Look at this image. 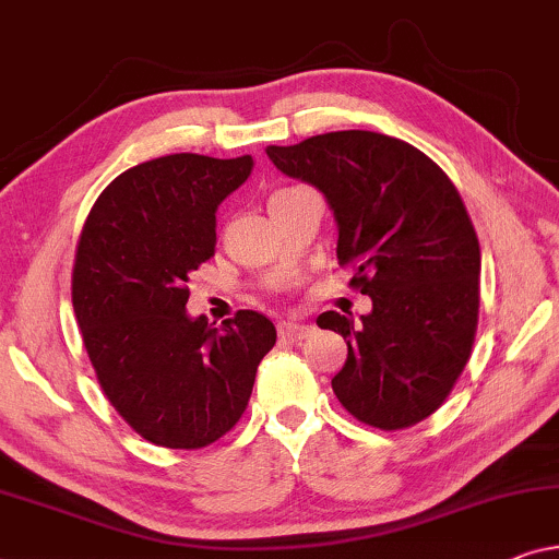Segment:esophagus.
<instances>
[{
  "label": "esophagus",
  "mask_w": 559,
  "mask_h": 559,
  "mask_svg": "<svg viewBox=\"0 0 559 559\" xmlns=\"http://www.w3.org/2000/svg\"><path fill=\"white\" fill-rule=\"evenodd\" d=\"M312 333H316V328H312V325L293 323V320H282V323H280V335H282V338H285V341L297 343V341L310 338Z\"/></svg>",
  "instance_id": "esophagus-1"
}]
</instances>
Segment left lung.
Returning <instances> with one entry per match:
<instances>
[{"label": "left lung", "mask_w": 559, "mask_h": 559, "mask_svg": "<svg viewBox=\"0 0 559 559\" xmlns=\"http://www.w3.org/2000/svg\"><path fill=\"white\" fill-rule=\"evenodd\" d=\"M277 170L316 186L338 221V264L369 295L364 325L328 310L348 341L333 392L358 423L404 430L440 409L471 358L480 247L453 180L396 136L348 129L266 147Z\"/></svg>", "instance_id": "8db88e82"}]
</instances>
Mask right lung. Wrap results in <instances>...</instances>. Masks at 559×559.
<instances>
[{
  "mask_svg": "<svg viewBox=\"0 0 559 559\" xmlns=\"http://www.w3.org/2000/svg\"><path fill=\"white\" fill-rule=\"evenodd\" d=\"M251 157L193 152L129 167L96 198L75 247L71 297L106 400L144 440L211 445L247 409L277 331L257 310L188 318V277L216 249V209Z\"/></svg>",
  "mask_w": 559,
  "mask_h": 559,
  "instance_id": "add662e5",
  "label": "right lung"
}]
</instances>
